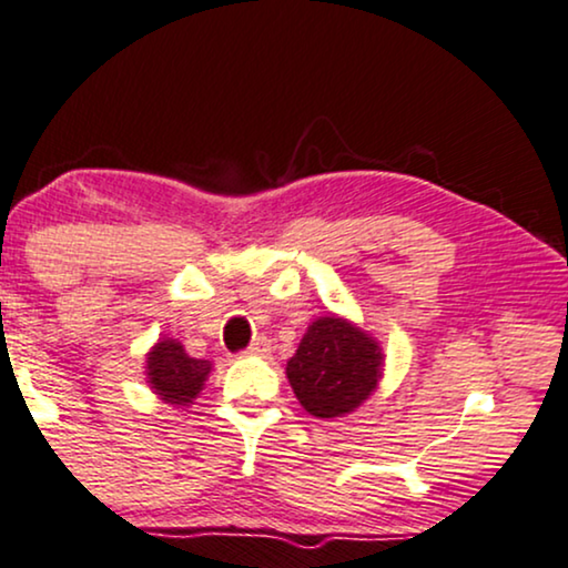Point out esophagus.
<instances>
[{"instance_id": "esophagus-1", "label": "esophagus", "mask_w": 568, "mask_h": 568, "mask_svg": "<svg viewBox=\"0 0 568 568\" xmlns=\"http://www.w3.org/2000/svg\"><path fill=\"white\" fill-rule=\"evenodd\" d=\"M268 353H271V339H265V337H257L247 349L250 358H263V355H268Z\"/></svg>"}]
</instances>
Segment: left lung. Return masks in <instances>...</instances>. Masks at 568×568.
Returning <instances> with one entry per match:
<instances>
[{
	"label": "left lung",
	"mask_w": 568,
	"mask_h": 568,
	"mask_svg": "<svg viewBox=\"0 0 568 568\" xmlns=\"http://www.w3.org/2000/svg\"><path fill=\"white\" fill-rule=\"evenodd\" d=\"M384 376L379 339L337 313L318 316L286 361V379L316 418H339L361 408Z\"/></svg>",
	"instance_id": "1"
}]
</instances>
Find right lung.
<instances>
[{"label": "right lung", "instance_id": "1", "mask_svg": "<svg viewBox=\"0 0 568 568\" xmlns=\"http://www.w3.org/2000/svg\"><path fill=\"white\" fill-rule=\"evenodd\" d=\"M213 363L192 358L184 345L173 337H160L144 358V374L150 389L173 408H189L205 387Z\"/></svg>", "mask_w": 568, "mask_h": 568}]
</instances>
